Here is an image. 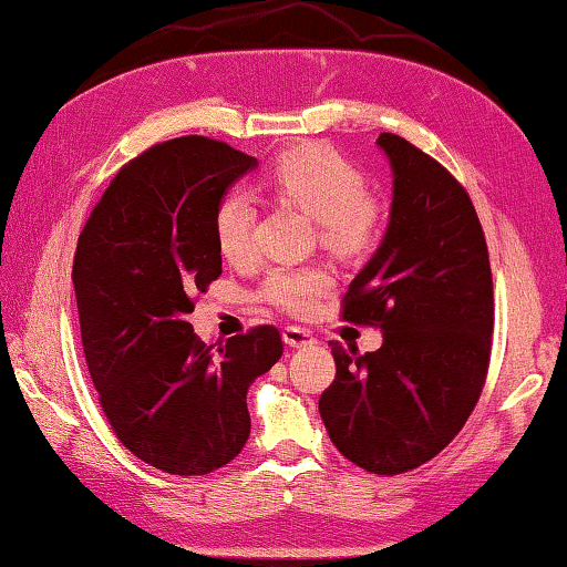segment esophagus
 I'll return each instance as SVG.
<instances>
[{
	"label": "esophagus",
	"mask_w": 567,
	"mask_h": 567,
	"mask_svg": "<svg viewBox=\"0 0 567 567\" xmlns=\"http://www.w3.org/2000/svg\"><path fill=\"white\" fill-rule=\"evenodd\" d=\"M284 341L291 346V349H303V346H313L316 339L309 329H301V326H286L284 329Z\"/></svg>",
	"instance_id": "esophagus-1"
}]
</instances>
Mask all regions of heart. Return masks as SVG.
I'll return each instance as SVG.
<instances>
[{
	"label": "heart",
	"mask_w": 567,
	"mask_h": 567,
	"mask_svg": "<svg viewBox=\"0 0 567 567\" xmlns=\"http://www.w3.org/2000/svg\"><path fill=\"white\" fill-rule=\"evenodd\" d=\"M276 196L309 212L323 244L339 254H363L381 234L383 208L365 192V176L329 144H303L278 154L266 174ZM256 202L246 192H226L214 212V236L221 254L246 258L254 251ZM331 289L321 266H276L266 274L261 299L286 313H309Z\"/></svg>",
	"instance_id": "obj_1"
}]
</instances>
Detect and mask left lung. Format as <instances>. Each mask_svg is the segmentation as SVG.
Listing matches in <instances>:
<instances>
[{
	"label": "left lung",
	"mask_w": 567,
	"mask_h": 567,
	"mask_svg": "<svg viewBox=\"0 0 567 567\" xmlns=\"http://www.w3.org/2000/svg\"><path fill=\"white\" fill-rule=\"evenodd\" d=\"M391 158V224L343 296V321L383 331L359 353L331 343L336 379L319 411L346 458L375 475L435 458L481 399L493 346V274L468 192L449 168L381 134Z\"/></svg>",
	"instance_id": "8db88e82"
}]
</instances>
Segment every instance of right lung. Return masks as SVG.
<instances>
[{"label":"right lung","mask_w":567,"mask_h":567,"mask_svg":"<svg viewBox=\"0 0 567 567\" xmlns=\"http://www.w3.org/2000/svg\"><path fill=\"white\" fill-rule=\"evenodd\" d=\"M258 162L208 136L154 144L118 168L79 234L72 281L89 375L126 451L172 475L234 461L246 391L281 359L276 326L204 343L186 316L221 276L218 198Z\"/></svg>","instance_id":"obj_1"}]
</instances>
